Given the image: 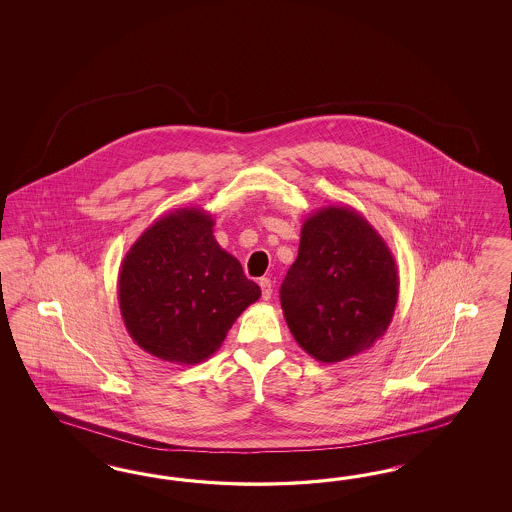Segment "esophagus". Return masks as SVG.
I'll return each instance as SVG.
<instances>
[{"label":"esophagus","instance_id":"1","mask_svg":"<svg viewBox=\"0 0 512 512\" xmlns=\"http://www.w3.org/2000/svg\"><path fill=\"white\" fill-rule=\"evenodd\" d=\"M259 287H261V293H263V300H268L272 296V291H274L270 278L259 279Z\"/></svg>","mask_w":512,"mask_h":512}]
</instances>
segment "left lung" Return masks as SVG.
Wrapping results in <instances>:
<instances>
[{"label": "left lung", "mask_w": 512, "mask_h": 512, "mask_svg": "<svg viewBox=\"0 0 512 512\" xmlns=\"http://www.w3.org/2000/svg\"><path fill=\"white\" fill-rule=\"evenodd\" d=\"M398 291V268L383 236L355 208L330 204L304 219L279 298L296 343L334 364L385 336Z\"/></svg>", "instance_id": "obj_1"}]
</instances>
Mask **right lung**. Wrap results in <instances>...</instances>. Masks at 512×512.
I'll use <instances>...</instances> for the list:
<instances>
[{"label": "right lung", "mask_w": 512, "mask_h": 512, "mask_svg": "<svg viewBox=\"0 0 512 512\" xmlns=\"http://www.w3.org/2000/svg\"><path fill=\"white\" fill-rule=\"evenodd\" d=\"M214 217L199 206L159 217L125 253L118 302L142 351L193 366L212 357L261 289L214 238Z\"/></svg>", "instance_id": "add662e5"}]
</instances>
